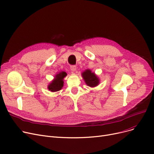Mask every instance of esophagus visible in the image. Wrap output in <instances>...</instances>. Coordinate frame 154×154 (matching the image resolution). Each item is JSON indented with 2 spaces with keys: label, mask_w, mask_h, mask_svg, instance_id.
<instances>
[{
  "label": "esophagus",
  "mask_w": 154,
  "mask_h": 154,
  "mask_svg": "<svg viewBox=\"0 0 154 154\" xmlns=\"http://www.w3.org/2000/svg\"><path fill=\"white\" fill-rule=\"evenodd\" d=\"M70 70H71L72 71L75 72V71H76L77 67H76L75 66H71L70 67Z\"/></svg>",
  "instance_id": "1"
}]
</instances>
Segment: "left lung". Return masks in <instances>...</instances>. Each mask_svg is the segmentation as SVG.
<instances>
[{
  "mask_svg": "<svg viewBox=\"0 0 154 154\" xmlns=\"http://www.w3.org/2000/svg\"><path fill=\"white\" fill-rule=\"evenodd\" d=\"M82 76L88 86L94 87L98 85L99 84V79L89 69L85 70L82 74Z\"/></svg>",
  "mask_w": 154,
  "mask_h": 154,
  "instance_id": "1",
  "label": "left lung"
}]
</instances>
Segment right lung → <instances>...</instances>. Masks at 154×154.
<instances>
[{
    "label": "right lung",
    "instance_id": "1",
    "mask_svg": "<svg viewBox=\"0 0 154 154\" xmlns=\"http://www.w3.org/2000/svg\"><path fill=\"white\" fill-rule=\"evenodd\" d=\"M67 75V73L66 72L62 71L59 72V74L55 75V79L48 85V90L51 92H57L62 89L63 86V78Z\"/></svg>",
    "mask_w": 154,
    "mask_h": 154
}]
</instances>
